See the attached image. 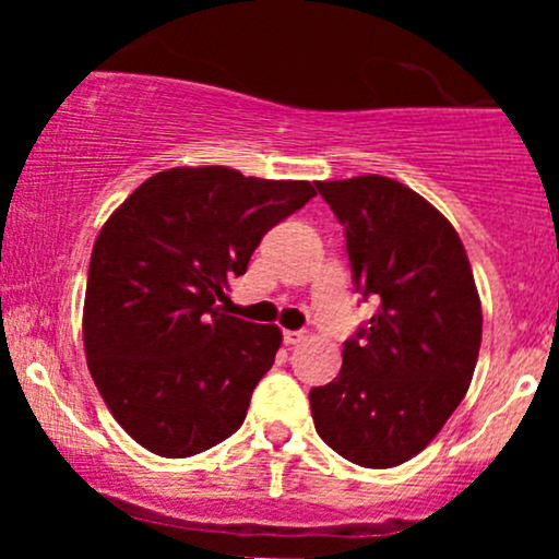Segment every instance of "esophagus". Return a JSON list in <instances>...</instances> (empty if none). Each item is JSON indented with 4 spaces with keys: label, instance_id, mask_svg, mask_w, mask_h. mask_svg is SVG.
Listing matches in <instances>:
<instances>
[{
    "label": "esophagus",
    "instance_id": "esophagus-1",
    "mask_svg": "<svg viewBox=\"0 0 559 559\" xmlns=\"http://www.w3.org/2000/svg\"><path fill=\"white\" fill-rule=\"evenodd\" d=\"M307 338V333L305 331H284V342L288 344V346H294V344H301Z\"/></svg>",
    "mask_w": 559,
    "mask_h": 559
}]
</instances>
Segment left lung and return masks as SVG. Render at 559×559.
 Returning <instances> with one entry per match:
<instances>
[{"label":"left lung","mask_w":559,"mask_h":559,"mask_svg":"<svg viewBox=\"0 0 559 559\" xmlns=\"http://www.w3.org/2000/svg\"><path fill=\"white\" fill-rule=\"evenodd\" d=\"M316 186L344 226L355 286L378 299L338 376L310 391L316 431L355 465H402L471 386L484 325L471 260L452 223L394 178Z\"/></svg>","instance_id":"obj_1"}]
</instances>
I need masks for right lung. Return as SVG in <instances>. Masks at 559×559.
Segmentation results:
<instances>
[{"instance_id": "obj_1", "label": "right lung", "mask_w": 559, "mask_h": 559, "mask_svg": "<svg viewBox=\"0 0 559 559\" xmlns=\"http://www.w3.org/2000/svg\"><path fill=\"white\" fill-rule=\"evenodd\" d=\"M312 197L310 181L170 168L107 217L88 262L83 349L112 418L141 447L191 457L239 431L281 329L226 316V288Z\"/></svg>"}]
</instances>
